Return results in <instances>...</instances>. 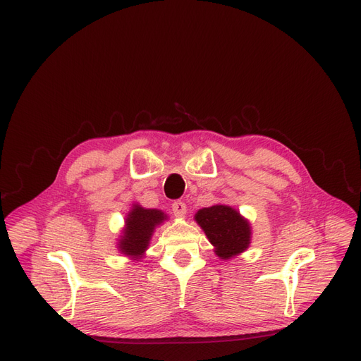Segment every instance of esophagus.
<instances>
[{"label":"esophagus","mask_w":361,"mask_h":361,"mask_svg":"<svg viewBox=\"0 0 361 361\" xmlns=\"http://www.w3.org/2000/svg\"><path fill=\"white\" fill-rule=\"evenodd\" d=\"M173 212L177 218H184L185 214H187V206L184 202H174L173 203Z\"/></svg>","instance_id":"1"}]
</instances>
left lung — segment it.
<instances>
[{
	"label": "left lung",
	"instance_id": "obj_1",
	"mask_svg": "<svg viewBox=\"0 0 361 361\" xmlns=\"http://www.w3.org/2000/svg\"><path fill=\"white\" fill-rule=\"evenodd\" d=\"M195 221L214 245L219 259L228 260L249 249L252 225L233 206L218 203L203 207L196 212Z\"/></svg>",
	"mask_w": 361,
	"mask_h": 361
}]
</instances>
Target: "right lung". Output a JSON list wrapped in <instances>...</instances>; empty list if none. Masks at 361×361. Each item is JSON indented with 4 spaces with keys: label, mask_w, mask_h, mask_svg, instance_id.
<instances>
[{
    "label": "right lung",
    "mask_w": 361,
    "mask_h": 361,
    "mask_svg": "<svg viewBox=\"0 0 361 361\" xmlns=\"http://www.w3.org/2000/svg\"><path fill=\"white\" fill-rule=\"evenodd\" d=\"M166 219L168 215L159 209H146L139 203H133L118 238V252L131 260L142 259L157 226L164 224Z\"/></svg>",
    "instance_id": "right-lung-1"
}]
</instances>
